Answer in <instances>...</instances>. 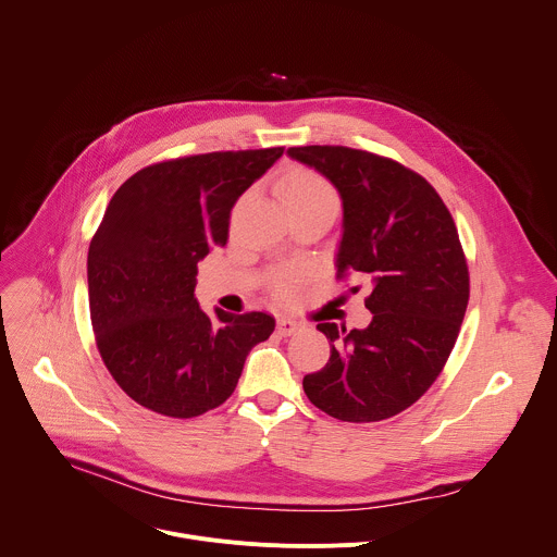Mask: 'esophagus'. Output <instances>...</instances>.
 <instances>
[{"label": "esophagus", "mask_w": 557, "mask_h": 557, "mask_svg": "<svg viewBox=\"0 0 557 557\" xmlns=\"http://www.w3.org/2000/svg\"><path fill=\"white\" fill-rule=\"evenodd\" d=\"M295 331H299V324H297V322L288 320V317H280V320H277V333H280L282 337H288V335H293Z\"/></svg>", "instance_id": "34e87169"}]
</instances>
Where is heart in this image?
Listing matches in <instances>:
<instances>
[{
	"instance_id": "1",
	"label": "heart",
	"mask_w": 557,
	"mask_h": 557,
	"mask_svg": "<svg viewBox=\"0 0 557 557\" xmlns=\"http://www.w3.org/2000/svg\"><path fill=\"white\" fill-rule=\"evenodd\" d=\"M280 191L290 211H331L337 215L342 207L339 194L331 181L308 168L288 170L280 181ZM301 282L304 273L284 271L273 280V293L280 299L290 301L297 297Z\"/></svg>"
}]
</instances>
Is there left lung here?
I'll list each match as a JSON object with an SVG mask.
<instances>
[{
  "instance_id": "obj_1",
  "label": "left lung",
  "mask_w": 557,
  "mask_h": 557,
  "mask_svg": "<svg viewBox=\"0 0 557 557\" xmlns=\"http://www.w3.org/2000/svg\"><path fill=\"white\" fill-rule=\"evenodd\" d=\"M288 156L342 196L337 280L372 288L368 329L317 324L333 348L320 372L304 376V392L339 421L389 419L430 389L456 344L469 301L458 228L436 189L392 158L344 145L290 147Z\"/></svg>"
}]
</instances>
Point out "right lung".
Here are the masks:
<instances>
[{
	"instance_id": "obj_1",
	"label": "right lung",
	"mask_w": 557,
	"mask_h": 557,
	"mask_svg": "<svg viewBox=\"0 0 557 557\" xmlns=\"http://www.w3.org/2000/svg\"><path fill=\"white\" fill-rule=\"evenodd\" d=\"M284 147L211 151L153 163L112 196L88 251L90 320L101 359L138 406L200 417L233 394L267 312H202L198 262L224 247L235 200Z\"/></svg>"
}]
</instances>
